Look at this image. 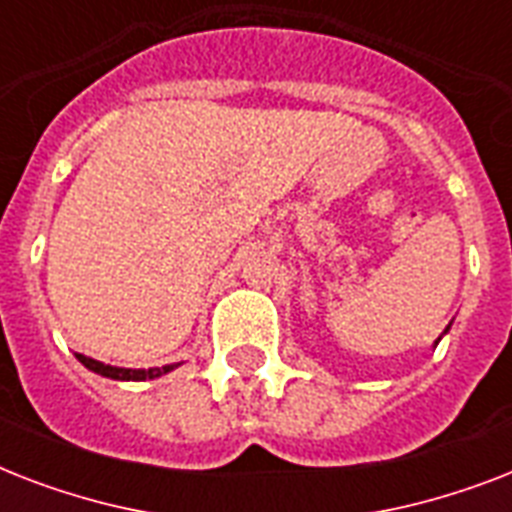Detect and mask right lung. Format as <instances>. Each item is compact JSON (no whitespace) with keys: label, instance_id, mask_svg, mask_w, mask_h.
<instances>
[{"label":"right lung","instance_id":"1","mask_svg":"<svg viewBox=\"0 0 512 512\" xmlns=\"http://www.w3.org/2000/svg\"><path fill=\"white\" fill-rule=\"evenodd\" d=\"M76 358L82 361L90 372L100 374V377H111V380H154V377H162V374L172 372V366H162V369H122V366H111V364H100L95 358H87L82 353H76Z\"/></svg>","mask_w":512,"mask_h":512}]
</instances>
